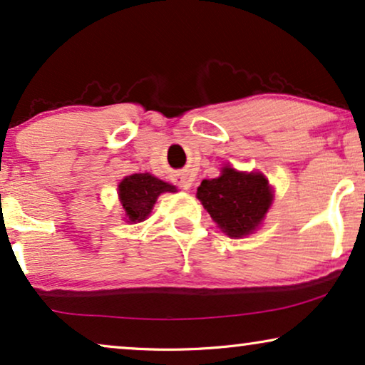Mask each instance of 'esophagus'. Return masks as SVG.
Instances as JSON below:
<instances>
[{"instance_id": "esophagus-1", "label": "esophagus", "mask_w": 365, "mask_h": 365, "mask_svg": "<svg viewBox=\"0 0 365 365\" xmlns=\"http://www.w3.org/2000/svg\"><path fill=\"white\" fill-rule=\"evenodd\" d=\"M178 184H179V187H181V189H189V187H191V182H189L184 176H179L178 178Z\"/></svg>"}]
</instances>
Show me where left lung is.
Instances as JSON below:
<instances>
[{
	"label": "left lung",
	"instance_id": "8db88e82",
	"mask_svg": "<svg viewBox=\"0 0 365 365\" xmlns=\"http://www.w3.org/2000/svg\"><path fill=\"white\" fill-rule=\"evenodd\" d=\"M197 199L229 237H242L261 224L272 192L262 174L237 173L226 166L219 178L204 179Z\"/></svg>",
	"mask_w": 365,
	"mask_h": 365
}]
</instances>
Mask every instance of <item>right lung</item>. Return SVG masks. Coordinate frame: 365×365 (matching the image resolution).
<instances>
[{"mask_svg":"<svg viewBox=\"0 0 365 365\" xmlns=\"http://www.w3.org/2000/svg\"><path fill=\"white\" fill-rule=\"evenodd\" d=\"M174 191L176 187L151 174H133L119 184V199L129 221L141 222L149 216L159 194Z\"/></svg>","mask_w":365,"mask_h":365,"instance_id":"obj_1","label":"right lung"}]
</instances>
